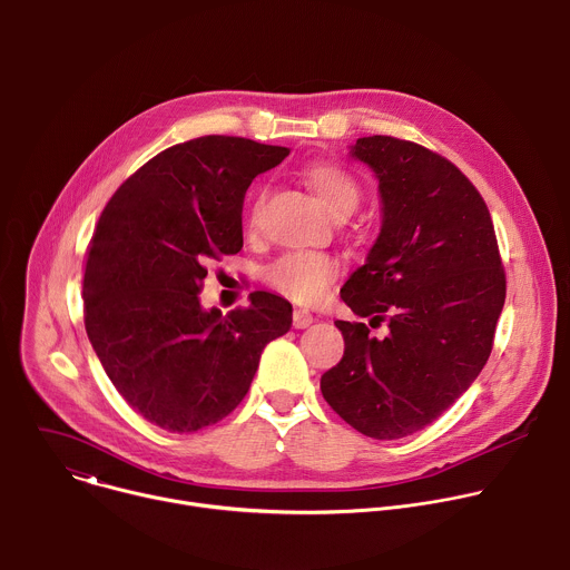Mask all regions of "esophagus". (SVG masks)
Segmentation results:
<instances>
[{
	"label": "esophagus",
	"instance_id": "1",
	"mask_svg": "<svg viewBox=\"0 0 570 570\" xmlns=\"http://www.w3.org/2000/svg\"><path fill=\"white\" fill-rule=\"evenodd\" d=\"M313 315L308 313V311H304V308H295V313H293V327L295 330H306L308 324H313Z\"/></svg>",
	"mask_w": 570,
	"mask_h": 570
}]
</instances>
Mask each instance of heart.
<instances>
[{
  "label": "heart",
  "instance_id": "b5f03b06",
  "mask_svg": "<svg viewBox=\"0 0 570 570\" xmlns=\"http://www.w3.org/2000/svg\"><path fill=\"white\" fill-rule=\"evenodd\" d=\"M304 178L315 196L336 216H347L361 200L358 180L336 161L317 159L304 169ZM264 200V189L257 191L250 209H248V227H255L257 212ZM341 273V264L336 257L324 253H286L275 259L264 277L266 282L291 297L297 304H317L327 297L332 284Z\"/></svg>",
  "mask_w": 570,
  "mask_h": 570
}]
</instances>
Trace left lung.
Segmentation results:
<instances>
[{
  "label": "left lung",
  "mask_w": 570,
  "mask_h": 570,
  "mask_svg": "<svg viewBox=\"0 0 570 570\" xmlns=\"http://www.w3.org/2000/svg\"><path fill=\"white\" fill-rule=\"evenodd\" d=\"M374 169L383 225L367 264L343 286L365 322L336 320L338 365L320 379L324 401L358 433L399 440L435 422L473 383L494 347L505 268L494 223L473 183L440 153L390 135L356 139Z\"/></svg>",
  "instance_id": "1"
}]
</instances>
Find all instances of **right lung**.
Returning a JSON list of instances; mask_svg holds the SVG:
<instances>
[{"label": "right lung", "mask_w": 570, "mask_h": 570, "mask_svg": "<svg viewBox=\"0 0 570 570\" xmlns=\"http://www.w3.org/2000/svg\"><path fill=\"white\" fill-rule=\"evenodd\" d=\"M291 153L205 135L150 157L104 207L86 253L88 338L135 413L171 433L227 417L248 394L264 347L291 330L273 293L223 315L203 311L207 264L243 248V196Z\"/></svg>", "instance_id": "add662e5"}]
</instances>
